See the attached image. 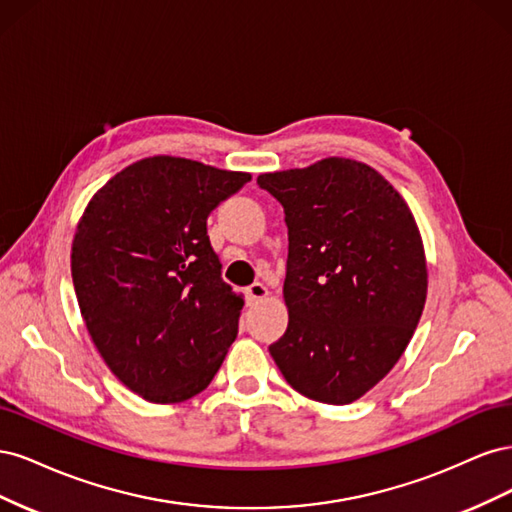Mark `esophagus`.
Here are the masks:
<instances>
[{"instance_id":"esophagus-1","label":"esophagus","mask_w":512,"mask_h":512,"mask_svg":"<svg viewBox=\"0 0 512 512\" xmlns=\"http://www.w3.org/2000/svg\"><path fill=\"white\" fill-rule=\"evenodd\" d=\"M245 294H247V303H250V305H254V303H260V301H265V299L269 297V290H267V286H265V284H260V282H254L252 286H247Z\"/></svg>"}]
</instances>
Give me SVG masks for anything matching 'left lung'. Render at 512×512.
Returning a JSON list of instances; mask_svg holds the SVG:
<instances>
[{
	"label": "left lung",
	"mask_w": 512,
	"mask_h": 512,
	"mask_svg": "<svg viewBox=\"0 0 512 512\" xmlns=\"http://www.w3.org/2000/svg\"><path fill=\"white\" fill-rule=\"evenodd\" d=\"M288 226V329L269 346L301 395L344 406L389 374L427 299L421 232L378 170L350 158L258 177Z\"/></svg>",
	"instance_id": "left-lung-1"
}]
</instances>
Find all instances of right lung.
Segmentation results:
<instances>
[{"label": "right lung", "instance_id": "1", "mask_svg": "<svg viewBox=\"0 0 512 512\" xmlns=\"http://www.w3.org/2000/svg\"><path fill=\"white\" fill-rule=\"evenodd\" d=\"M250 173L153 156L89 200L70 267L81 316L108 369L151 404L205 391L235 342L243 294L222 280L207 218Z\"/></svg>", "mask_w": 512, "mask_h": 512}]
</instances>
